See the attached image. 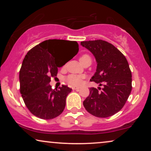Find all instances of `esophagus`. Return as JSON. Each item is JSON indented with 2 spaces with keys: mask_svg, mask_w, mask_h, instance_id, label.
Returning a JSON list of instances; mask_svg holds the SVG:
<instances>
[{
  "mask_svg": "<svg viewBox=\"0 0 151 151\" xmlns=\"http://www.w3.org/2000/svg\"><path fill=\"white\" fill-rule=\"evenodd\" d=\"M73 90H76V91H79L80 90V87H73Z\"/></svg>",
  "mask_w": 151,
  "mask_h": 151,
  "instance_id": "1",
  "label": "esophagus"
}]
</instances>
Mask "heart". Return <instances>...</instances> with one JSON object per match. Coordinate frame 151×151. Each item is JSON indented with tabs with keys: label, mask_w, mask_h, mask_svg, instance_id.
Masks as SVG:
<instances>
[{
	"label": "heart",
	"mask_w": 151,
	"mask_h": 151,
	"mask_svg": "<svg viewBox=\"0 0 151 151\" xmlns=\"http://www.w3.org/2000/svg\"><path fill=\"white\" fill-rule=\"evenodd\" d=\"M86 58H90L88 55L84 54L80 57V60H84ZM66 81L69 85L72 86H79L82 84V77L80 75H76V74H71V75L68 76L66 78Z\"/></svg>",
	"instance_id": "b5f03b06"
}]
</instances>
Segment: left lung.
<instances>
[{
	"label": "left lung",
	"instance_id": "obj_1",
	"mask_svg": "<svg viewBox=\"0 0 151 151\" xmlns=\"http://www.w3.org/2000/svg\"><path fill=\"white\" fill-rule=\"evenodd\" d=\"M81 45L94 55L96 73L91 81L103 86L91 87L83 102L86 110L98 117L112 116L124 106L132 89V74L124 55L115 46L102 40L83 41Z\"/></svg>",
	"mask_w": 151,
	"mask_h": 151
}]
</instances>
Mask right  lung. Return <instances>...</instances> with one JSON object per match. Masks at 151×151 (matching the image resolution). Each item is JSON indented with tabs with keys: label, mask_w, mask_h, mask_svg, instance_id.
<instances>
[{
	"label": "right lung",
	"mask_w": 151,
	"mask_h": 151,
	"mask_svg": "<svg viewBox=\"0 0 151 151\" xmlns=\"http://www.w3.org/2000/svg\"><path fill=\"white\" fill-rule=\"evenodd\" d=\"M78 51L76 41L52 39L43 41L27 53L20 70V91L26 106L35 116L51 119L63 113L72 89L66 85L52 89L49 82L51 77L57 76L58 68L69 61L63 58L64 53H72L70 60Z\"/></svg>",
	"instance_id": "right-lung-1"
}]
</instances>
